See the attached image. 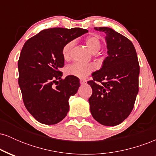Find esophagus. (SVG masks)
I'll use <instances>...</instances> for the list:
<instances>
[{
  "mask_svg": "<svg viewBox=\"0 0 156 156\" xmlns=\"http://www.w3.org/2000/svg\"><path fill=\"white\" fill-rule=\"evenodd\" d=\"M80 84H81V85H84V84L87 83V80L80 79Z\"/></svg>",
  "mask_w": 156,
  "mask_h": 156,
  "instance_id": "1",
  "label": "esophagus"
}]
</instances>
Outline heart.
<instances>
[{
  "label": "heart",
  "instance_id": "1",
  "mask_svg": "<svg viewBox=\"0 0 156 156\" xmlns=\"http://www.w3.org/2000/svg\"><path fill=\"white\" fill-rule=\"evenodd\" d=\"M85 43L88 47L89 50L92 53H96L101 50V39L98 35L93 34L87 37L85 40ZM76 44V41L71 40L64 45L62 48V56L64 59H69L71 56V52ZM94 70V67L92 64H83L79 63H75L68 66L66 68L65 72L67 76L76 77V78H87L89 74Z\"/></svg>",
  "mask_w": 156,
  "mask_h": 156
}]
</instances>
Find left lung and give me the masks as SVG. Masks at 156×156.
<instances>
[{
    "instance_id": "left-lung-1",
    "label": "left lung",
    "mask_w": 156,
    "mask_h": 156,
    "mask_svg": "<svg viewBox=\"0 0 156 156\" xmlns=\"http://www.w3.org/2000/svg\"><path fill=\"white\" fill-rule=\"evenodd\" d=\"M103 32L108 56L102 67L92 74L88 83L92 89L89 98L93 118L106 126L120 124L133 110L139 92V64L131 41L108 27H96Z\"/></svg>"
}]
</instances>
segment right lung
<instances>
[{"label":"right lung","instance_id":"add662e5","mask_svg":"<svg viewBox=\"0 0 156 156\" xmlns=\"http://www.w3.org/2000/svg\"><path fill=\"white\" fill-rule=\"evenodd\" d=\"M87 32L80 28H48L23 45L18 61V83L25 106L40 123L55 125L67 116L69 98L78 92L80 82L70 76L62 78V48Z\"/></svg>","mask_w":156,"mask_h":156}]
</instances>
